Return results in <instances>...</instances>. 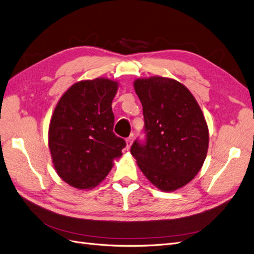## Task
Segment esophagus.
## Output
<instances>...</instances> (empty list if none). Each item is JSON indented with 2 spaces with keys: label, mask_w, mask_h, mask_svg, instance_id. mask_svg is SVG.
Masks as SVG:
<instances>
[{
  "label": "esophagus",
  "mask_w": 254,
  "mask_h": 254,
  "mask_svg": "<svg viewBox=\"0 0 254 254\" xmlns=\"http://www.w3.org/2000/svg\"><path fill=\"white\" fill-rule=\"evenodd\" d=\"M131 145H132V137L129 136V137H127V139H126V148L130 149V147H131Z\"/></svg>",
  "instance_id": "obj_1"
}]
</instances>
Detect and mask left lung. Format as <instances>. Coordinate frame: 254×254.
Returning <instances> with one entry per match:
<instances>
[{"instance_id": "1", "label": "left lung", "mask_w": 254, "mask_h": 254, "mask_svg": "<svg viewBox=\"0 0 254 254\" xmlns=\"http://www.w3.org/2000/svg\"><path fill=\"white\" fill-rule=\"evenodd\" d=\"M143 106L146 143L130 152L153 186L173 191L200 171L209 147V129L190 90L172 78L152 76L133 82Z\"/></svg>"}]
</instances>
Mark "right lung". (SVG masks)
<instances>
[{
    "label": "right lung",
    "instance_id": "right-lung-1",
    "mask_svg": "<svg viewBox=\"0 0 254 254\" xmlns=\"http://www.w3.org/2000/svg\"><path fill=\"white\" fill-rule=\"evenodd\" d=\"M118 81L99 77L68 88L54 109L49 148L54 168L71 187L90 190L109 174L125 141L113 133Z\"/></svg>",
    "mask_w": 254,
    "mask_h": 254
}]
</instances>
